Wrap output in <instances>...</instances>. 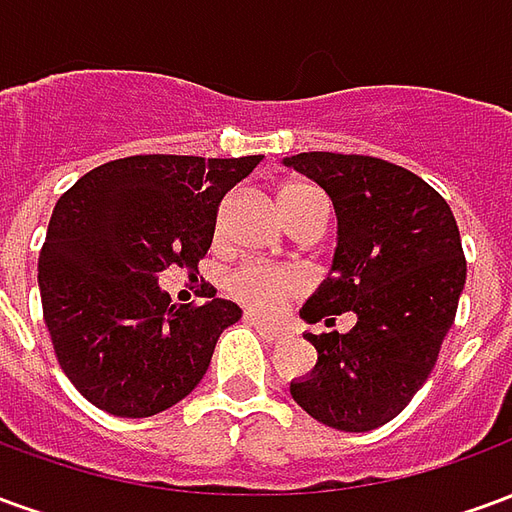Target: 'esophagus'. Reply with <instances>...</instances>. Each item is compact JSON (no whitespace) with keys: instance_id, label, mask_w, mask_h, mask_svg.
Here are the masks:
<instances>
[{"instance_id":"34e87169","label":"esophagus","mask_w":512,"mask_h":512,"mask_svg":"<svg viewBox=\"0 0 512 512\" xmlns=\"http://www.w3.org/2000/svg\"><path fill=\"white\" fill-rule=\"evenodd\" d=\"M244 321L249 323V326H255L257 334H260L263 340H268V343H277V340H282V337H288V329H285V326H277V323L260 321V318H255V315H244Z\"/></svg>"}]
</instances>
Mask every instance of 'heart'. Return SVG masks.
<instances>
[{
  "mask_svg": "<svg viewBox=\"0 0 512 512\" xmlns=\"http://www.w3.org/2000/svg\"><path fill=\"white\" fill-rule=\"evenodd\" d=\"M279 208H282L290 224H296L299 219L315 211H329L326 208V197L318 189L307 186V183H288V186H282V191H279ZM299 290H304V279L296 271L257 266V263L235 271L233 279H230V293L241 304L257 312L274 310L279 301L288 299V296H296Z\"/></svg>",
  "mask_w": 512,
  "mask_h": 512,
  "instance_id": "1",
  "label": "heart"
}]
</instances>
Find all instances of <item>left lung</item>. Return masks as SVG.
<instances>
[{
    "label": "left lung",
    "mask_w": 512,
    "mask_h": 512,
    "mask_svg": "<svg viewBox=\"0 0 512 512\" xmlns=\"http://www.w3.org/2000/svg\"><path fill=\"white\" fill-rule=\"evenodd\" d=\"M334 205L332 271L301 307L307 323L354 312L351 332L307 334L318 362L290 381L312 419L365 433L395 419L439 359L466 282L461 233L439 191L373 156L282 158Z\"/></svg>",
    "instance_id": "obj_1"
}]
</instances>
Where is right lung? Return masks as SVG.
Returning <instances> with one entry per match:
<instances>
[{
  "label": "right lung",
  "instance_id": "add662e5",
  "mask_svg": "<svg viewBox=\"0 0 512 512\" xmlns=\"http://www.w3.org/2000/svg\"><path fill=\"white\" fill-rule=\"evenodd\" d=\"M260 156H128L62 194L40 249L38 285L54 354L71 384L115 417H153L200 384L235 301L202 288L172 304L169 266L200 274L219 202Z\"/></svg>",
  "mask_w": 512,
  "mask_h": 512
}]
</instances>
